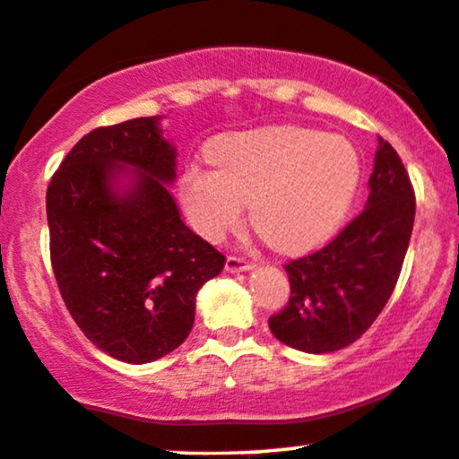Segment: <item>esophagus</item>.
Returning a JSON list of instances; mask_svg holds the SVG:
<instances>
[{
    "label": "esophagus",
    "instance_id": "1",
    "mask_svg": "<svg viewBox=\"0 0 459 459\" xmlns=\"http://www.w3.org/2000/svg\"><path fill=\"white\" fill-rule=\"evenodd\" d=\"M250 269H254L252 261H246V258H237V256L226 258V272H229V273L250 272Z\"/></svg>",
    "mask_w": 459,
    "mask_h": 459
}]
</instances>
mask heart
<instances>
[{"label":"heart","instance_id":"1","mask_svg":"<svg viewBox=\"0 0 459 459\" xmlns=\"http://www.w3.org/2000/svg\"><path fill=\"white\" fill-rule=\"evenodd\" d=\"M215 169L192 164L181 205L209 241H222L244 218L273 250L301 254L323 244L349 212L361 162L342 136L299 126L233 132L207 149Z\"/></svg>","mask_w":459,"mask_h":459}]
</instances>
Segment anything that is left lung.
<instances>
[{"label":"left lung","mask_w":459,"mask_h":459,"mask_svg":"<svg viewBox=\"0 0 459 459\" xmlns=\"http://www.w3.org/2000/svg\"><path fill=\"white\" fill-rule=\"evenodd\" d=\"M363 212L323 250L286 264L290 299L269 329L290 349L325 355L361 338L400 278L415 192L400 156L378 139Z\"/></svg>","instance_id":"1"}]
</instances>
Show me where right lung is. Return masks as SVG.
Instances as JSON below:
<instances>
[{
    "label": "right lung",
    "mask_w": 459,
    "mask_h": 459,
    "mask_svg": "<svg viewBox=\"0 0 459 459\" xmlns=\"http://www.w3.org/2000/svg\"><path fill=\"white\" fill-rule=\"evenodd\" d=\"M160 119L85 134L47 190L51 263L65 307L93 346L134 366L190 335L196 292L226 261L181 220L169 190L177 149Z\"/></svg>",
    "instance_id": "right-lung-1"
}]
</instances>
